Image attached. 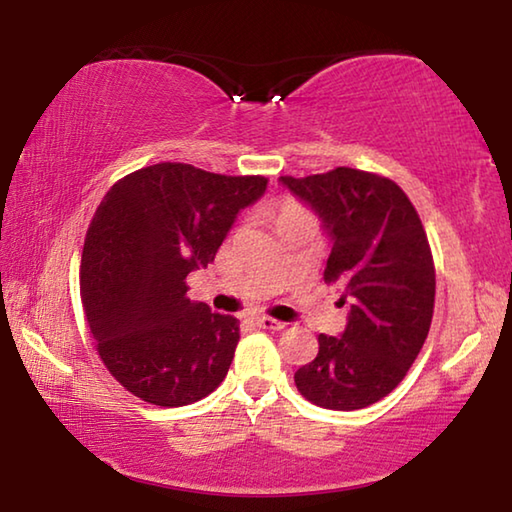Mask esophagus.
<instances>
[{
	"mask_svg": "<svg viewBox=\"0 0 512 512\" xmlns=\"http://www.w3.org/2000/svg\"><path fill=\"white\" fill-rule=\"evenodd\" d=\"M255 325L259 329H275V332H280V329L287 327V323H282V320L271 318V316H257L255 318Z\"/></svg>",
	"mask_w": 512,
	"mask_h": 512,
	"instance_id": "esophagus-1",
	"label": "esophagus"
}]
</instances>
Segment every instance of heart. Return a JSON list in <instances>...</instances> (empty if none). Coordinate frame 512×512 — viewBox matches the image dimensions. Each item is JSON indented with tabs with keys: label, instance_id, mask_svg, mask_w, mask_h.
I'll list each match as a JSON object with an SVG mask.
<instances>
[{
	"label": "heart",
	"instance_id": "1",
	"mask_svg": "<svg viewBox=\"0 0 512 512\" xmlns=\"http://www.w3.org/2000/svg\"><path fill=\"white\" fill-rule=\"evenodd\" d=\"M293 210H302V207H300L298 203H291V201H289V203H284V205H282L280 214H284V212H293Z\"/></svg>",
	"mask_w": 512,
	"mask_h": 512
}]
</instances>
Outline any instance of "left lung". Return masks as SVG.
<instances>
[{
	"mask_svg": "<svg viewBox=\"0 0 512 512\" xmlns=\"http://www.w3.org/2000/svg\"><path fill=\"white\" fill-rule=\"evenodd\" d=\"M280 180L323 219L334 239L325 282L352 302L345 332L320 334L316 359L293 379L323 409H366L395 391L429 334L436 266L427 232L402 187L379 173L336 167Z\"/></svg>",
	"mask_w": 512,
	"mask_h": 512,
	"instance_id": "obj_1",
	"label": "left lung"
}]
</instances>
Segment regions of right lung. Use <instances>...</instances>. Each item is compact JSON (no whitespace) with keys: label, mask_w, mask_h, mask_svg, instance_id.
I'll return each instance as SVG.
<instances>
[{"label":"right lung","mask_w":512,"mask_h":512,"mask_svg":"<svg viewBox=\"0 0 512 512\" xmlns=\"http://www.w3.org/2000/svg\"><path fill=\"white\" fill-rule=\"evenodd\" d=\"M264 176H221L183 162L128 173L94 212L81 302L103 366L155 406L203 400L228 375L239 320L187 298V275L214 262Z\"/></svg>","instance_id":"1"}]
</instances>
